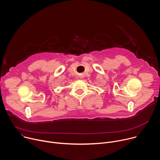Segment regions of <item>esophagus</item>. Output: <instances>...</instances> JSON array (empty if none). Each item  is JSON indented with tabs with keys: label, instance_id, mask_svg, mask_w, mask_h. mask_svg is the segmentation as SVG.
<instances>
[{
	"label": "esophagus",
	"instance_id": "obj_1",
	"mask_svg": "<svg viewBox=\"0 0 160 160\" xmlns=\"http://www.w3.org/2000/svg\"><path fill=\"white\" fill-rule=\"evenodd\" d=\"M81 76H81V78H82V77H81Z\"/></svg>",
	"mask_w": 160,
	"mask_h": 160
}]
</instances>
